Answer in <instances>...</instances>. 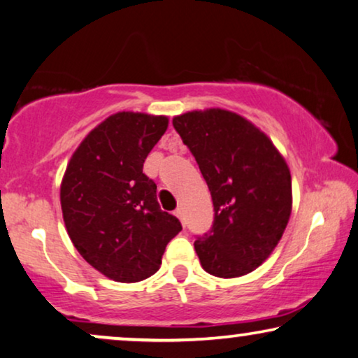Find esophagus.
<instances>
[{"mask_svg":"<svg viewBox=\"0 0 358 358\" xmlns=\"http://www.w3.org/2000/svg\"><path fill=\"white\" fill-rule=\"evenodd\" d=\"M175 216L180 219V221H182V224L185 226V216H183V209L182 208H176L175 209Z\"/></svg>","mask_w":358,"mask_h":358,"instance_id":"1","label":"esophagus"}]
</instances>
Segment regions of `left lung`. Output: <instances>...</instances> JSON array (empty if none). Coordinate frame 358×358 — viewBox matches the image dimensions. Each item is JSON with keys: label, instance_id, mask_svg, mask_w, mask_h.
<instances>
[{"label": "left lung", "instance_id": "obj_1", "mask_svg": "<svg viewBox=\"0 0 358 358\" xmlns=\"http://www.w3.org/2000/svg\"><path fill=\"white\" fill-rule=\"evenodd\" d=\"M173 127L206 180L211 231L198 236L201 266L219 278L250 273L282 239L292 214V175L271 141L226 109L185 113Z\"/></svg>", "mask_w": 358, "mask_h": 358}]
</instances>
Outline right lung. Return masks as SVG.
<instances>
[{
    "label": "right lung",
    "mask_w": 358,
    "mask_h": 358,
    "mask_svg": "<svg viewBox=\"0 0 358 358\" xmlns=\"http://www.w3.org/2000/svg\"><path fill=\"white\" fill-rule=\"evenodd\" d=\"M169 126L165 116L122 111L85 137L60 187L66 232L80 255L108 278L136 283L160 268L182 231L162 211L157 185L142 169Z\"/></svg>",
    "instance_id": "add662e5"
}]
</instances>
